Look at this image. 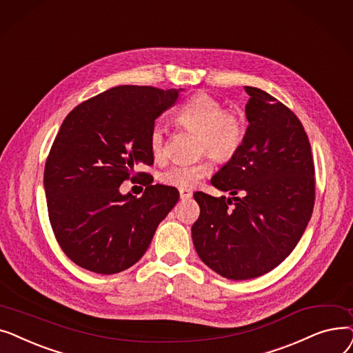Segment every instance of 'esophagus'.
Here are the masks:
<instances>
[{
	"mask_svg": "<svg viewBox=\"0 0 353 353\" xmlns=\"http://www.w3.org/2000/svg\"><path fill=\"white\" fill-rule=\"evenodd\" d=\"M179 196L181 199H188L192 196V191L191 190H185V188H181L179 190Z\"/></svg>",
	"mask_w": 353,
	"mask_h": 353,
	"instance_id": "1",
	"label": "esophagus"
}]
</instances>
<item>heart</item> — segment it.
Here are the masks:
<instances>
[{
  "mask_svg": "<svg viewBox=\"0 0 353 353\" xmlns=\"http://www.w3.org/2000/svg\"><path fill=\"white\" fill-rule=\"evenodd\" d=\"M175 119L183 128L199 133L198 148L221 161H228L237 154L244 135L245 125L241 116L224 109L220 100L207 93H196L181 105ZM149 148L152 157L162 161L166 157V130L157 123L149 133ZM214 161L210 155L195 162H176L165 170L161 179L166 185L192 188L201 179L211 175Z\"/></svg>",
  "mask_w": 353,
  "mask_h": 353,
  "instance_id": "1",
  "label": "heart"
}]
</instances>
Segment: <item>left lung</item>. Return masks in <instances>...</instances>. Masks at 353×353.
Listing matches in <instances>:
<instances>
[{
  "label": "left lung",
  "instance_id": "left-lung-1",
  "mask_svg": "<svg viewBox=\"0 0 353 353\" xmlns=\"http://www.w3.org/2000/svg\"><path fill=\"white\" fill-rule=\"evenodd\" d=\"M244 89L250 94L244 141L211 179L231 196L195 192L201 212L191 228L199 259L230 280L277 267L303 236L314 205V165L303 125L264 90Z\"/></svg>",
  "mask_w": 353,
  "mask_h": 353
}]
</instances>
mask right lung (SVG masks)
<instances>
[{"mask_svg":"<svg viewBox=\"0 0 353 353\" xmlns=\"http://www.w3.org/2000/svg\"><path fill=\"white\" fill-rule=\"evenodd\" d=\"M181 90L117 86L65 116L46 162L44 191L56 240L77 265L97 274L126 270L178 203L174 187L148 185L141 198L119 187L139 163H154L150 129Z\"/></svg>","mask_w":353,"mask_h":353,"instance_id":"1","label":"right lung"}]
</instances>
